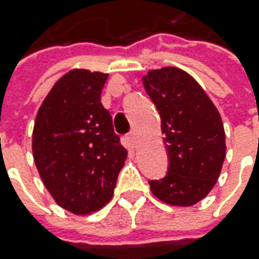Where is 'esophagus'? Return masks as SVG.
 <instances>
[{
    "instance_id": "obj_1",
    "label": "esophagus",
    "mask_w": 259,
    "mask_h": 259,
    "mask_svg": "<svg viewBox=\"0 0 259 259\" xmlns=\"http://www.w3.org/2000/svg\"><path fill=\"white\" fill-rule=\"evenodd\" d=\"M126 139H127L129 145H132V146H135V145H136V132H135V130H132L129 135L126 136Z\"/></svg>"
}]
</instances>
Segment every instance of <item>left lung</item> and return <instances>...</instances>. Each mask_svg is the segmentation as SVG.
<instances>
[{"instance_id":"1","label":"left lung","mask_w":259,"mask_h":259,"mask_svg":"<svg viewBox=\"0 0 259 259\" xmlns=\"http://www.w3.org/2000/svg\"><path fill=\"white\" fill-rule=\"evenodd\" d=\"M145 90L160 114L169 172L150 181V191L172 206H192L218 181L227 153L218 109L186 71L163 67L143 76Z\"/></svg>"}]
</instances>
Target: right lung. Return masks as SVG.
<instances>
[{"instance_id": "add662e5", "label": "right lung", "mask_w": 259, "mask_h": 259, "mask_svg": "<svg viewBox=\"0 0 259 259\" xmlns=\"http://www.w3.org/2000/svg\"><path fill=\"white\" fill-rule=\"evenodd\" d=\"M109 74L74 68L41 103L32 130V156L58 206L89 215L112 199L127 150L100 102Z\"/></svg>"}]
</instances>
